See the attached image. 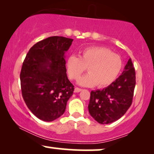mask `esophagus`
<instances>
[{"instance_id":"esophagus-1","label":"esophagus","mask_w":154,"mask_h":154,"mask_svg":"<svg viewBox=\"0 0 154 154\" xmlns=\"http://www.w3.org/2000/svg\"><path fill=\"white\" fill-rule=\"evenodd\" d=\"M81 91H82V89H81V88H75V93H79V92H80Z\"/></svg>"}]
</instances>
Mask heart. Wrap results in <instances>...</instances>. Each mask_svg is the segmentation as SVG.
I'll list each match as a JSON object with an SVG mask.
<instances>
[{"mask_svg":"<svg viewBox=\"0 0 154 154\" xmlns=\"http://www.w3.org/2000/svg\"><path fill=\"white\" fill-rule=\"evenodd\" d=\"M67 73L71 79H77L85 71L88 75L78 79L79 85L103 88L109 85L119 75L122 61L119 55L103 47L86 48L79 56L72 55L66 60Z\"/></svg>","mask_w":154,"mask_h":154,"instance_id":"1","label":"heart"}]
</instances>
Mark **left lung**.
I'll use <instances>...</instances> for the list:
<instances>
[{
	"label": "left lung",
	"instance_id": "1",
	"mask_svg": "<svg viewBox=\"0 0 154 154\" xmlns=\"http://www.w3.org/2000/svg\"><path fill=\"white\" fill-rule=\"evenodd\" d=\"M135 87V71L129 59L122 74L103 90L92 91L88 110L92 117L102 125L122 116L131 106Z\"/></svg>",
	"mask_w": 154,
	"mask_h": 154
}]
</instances>
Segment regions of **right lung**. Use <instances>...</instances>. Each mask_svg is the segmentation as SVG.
Segmentation results:
<instances>
[{"label": "right lung", "instance_id": "1", "mask_svg": "<svg viewBox=\"0 0 154 154\" xmlns=\"http://www.w3.org/2000/svg\"><path fill=\"white\" fill-rule=\"evenodd\" d=\"M72 41L60 36L44 39L29 49L23 62L22 97L28 109L43 121L52 122L62 115L73 94L64 59Z\"/></svg>", "mask_w": 154, "mask_h": 154}]
</instances>
